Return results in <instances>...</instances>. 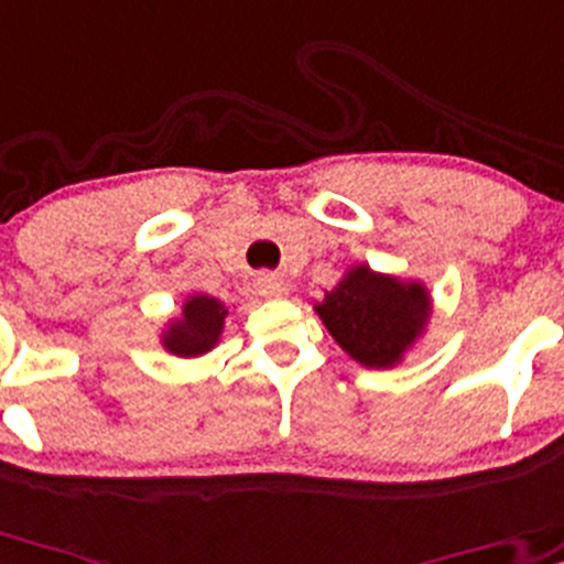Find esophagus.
Returning <instances> with one entry per match:
<instances>
[{"instance_id":"1","label":"esophagus","mask_w":564,"mask_h":564,"mask_svg":"<svg viewBox=\"0 0 564 564\" xmlns=\"http://www.w3.org/2000/svg\"><path fill=\"white\" fill-rule=\"evenodd\" d=\"M256 290L263 299H280V295H284V280L280 274H260L256 280Z\"/></svg>"}]
</instances>
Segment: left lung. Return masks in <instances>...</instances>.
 Returning <instances> with one entry per match:
<instances>
[{"label": "left lung", "instance_id": "obj_1", "mask_svg": "<svg viewBox=\"0 0 564 564\" xmlns=\"http://www.w3.org/2000/svg\"><path fill=\"white\" fill-rule=\"evenodd\" d=\"M333 341L362 368H395L425 336L433 299L425 282L349 265L314 304Z\"/></svg>", "mask_w": 564, "mask_h": 564}]
</instances>
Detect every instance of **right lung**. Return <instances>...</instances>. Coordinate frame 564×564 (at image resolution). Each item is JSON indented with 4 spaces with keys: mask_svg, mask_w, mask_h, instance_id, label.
Here are the masks:
<instances>
[{
    "mask_svg": "<svg viewBox=\"0 0 564 564\" xmlns=\"http://www.w3.org/2000/svg\"><path fill=\"white\" fill-rule=\"evenodd\" d=\"M226 317L228 306L220 299H212L204 293L187 295L183 301V312L161 328V347L169 355L183 357V360L207 355L220 344Z\"/></svg>",
    "mask_w": 564,
    "mask_h": 564,
    "instance_id": "add662e5",
    "label": "right lung"
}]
</instances>
